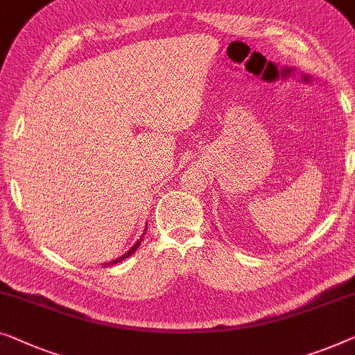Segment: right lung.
<instances>
[{"instance_id": "obj_1", "label": "right lung", "mask_w": 355, "mask_h": 355, "mask_svg": "<svg viewBox=\"0 0 355 355\" xmlns=\"http://www.w3.org/2000/svg\"><path fill=\"white\" fill-rule=\"evenodd\" d=\"M139 243H141V240H139V241H137V243H136L135 246H132V248H131L130 251H128V253H126V254H123V256H121V258H118V259H115V261H114V263H110V264H116V263H120V261H123V259H126V258H128V256H131L132 253H135V251L137 250V246H139ZM107 266H109V264H107Z\"/></svg>"}]
</instances>
